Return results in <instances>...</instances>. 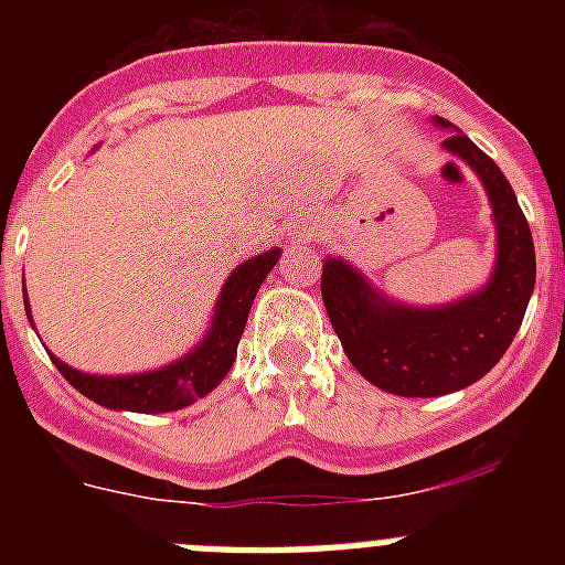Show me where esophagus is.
<instances>
[{
  "instance_id": "1",
  "label": "esophagus",
  "mask_w": 565,
  "mask_h": 565,
  "mask_svg": "<svg viewBox=\"0 0 565 565\" xmlns=\"http://www.w3.org/2000/svg\"><path fill=\"white\" fill-rule=\"evenodd\" d=\"M311 223H299V226L291 228L288 239H291V243H306V239H311Z\"/></svg>"
}]
</instances>
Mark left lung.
I'll list each match as a JSON object with an SVG mask.
<instances>
[{
  "label": "left lung",
  "instance_id": "8db88e82",
  "mask_svg": "<svg viewBox=\"0 0 565 565\" xmlns=\"http://www.w3.org/2000/svg\"><path fill=\"white\" fill-rule=\"evenodd\" d=\"M441 143L478 174L495 223V263L478 291L444 306H407L379 291L353 263L322 259V302L342 351L364 379L393 396H447L487 376L507 353L535 291V243L518 198L458 127L433 118Z\"/></svg>",
  "mask_w": 565,
  "mask_h": 565
}]
</instances>
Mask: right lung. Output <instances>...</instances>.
Returning <instances> with one entry per match:
<instances>
[{
	"label": "right lung",
	"mask_w": 565,
	"mask_h": 565,
	"mask_svg": "<svg viewBox=\"0 0 565 565\" xmlns=\"http://www.w3.org/2000/svg\"><path fill=\"white\" fill-rule=\"evenodd\" d=\"M279 252L282 248H268V252L257 254V257L243 259L228 279L223 282L221 297L214 302L212 322H209L206 333L192 351L183 353L181 359L154 367V371L143 373H121V376H96V373H84L70 367L58 356L50 353L53 364L58 367L64 379L76 387L82 396L89 402L109 407V411H127V413H172L183 411L206 393H212L217 384L226 379L232 371L234 356H237V342L246 331L248 311L254 306L263 279L271 274L277 266ZM28 299V291H24ZM30 326V302H24ZM36 328V326H33Z\"/></svg>",
	"instance_id": "obj_1"
}]
</instances>
